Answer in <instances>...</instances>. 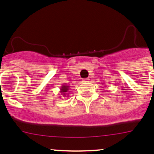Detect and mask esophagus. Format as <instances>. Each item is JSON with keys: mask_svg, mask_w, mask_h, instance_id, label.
Masks as SVG:
<instances>
[{"mask_svg": "<svg viewBox=\"0 0 154 154\" xmlns=\"http://www.w3.org/2000/svg\"><path fill=\"white\" fill-rule=\"evenodd\" d=\"M89 80H90L89 78H85V79H84V80H83V82H88Z\"/></svg>", "mask_w": 154, "mask_h": 154, "instance_id": "obj_1", "label": "esophagus"}]
</instances>
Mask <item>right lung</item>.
<instances>
[{"mask_svg":"<svg viewBox=\"0 0 154 154\" xmlns=\"http://www.w3.org/2000/svg\"><path fill=\"white\" fill-rule=\"evenodd\" d=\"M69 89H70V87L67 84H63L60 87V93L61 94V95H63V97H65L67 94V91H69Z\"/></svg>","mask_w":154,"mask_h":154,"instance_id":"right-lung-1","label":"right lung"}]
</instances>
